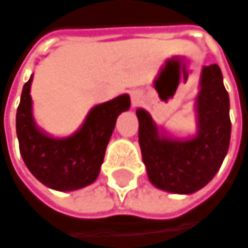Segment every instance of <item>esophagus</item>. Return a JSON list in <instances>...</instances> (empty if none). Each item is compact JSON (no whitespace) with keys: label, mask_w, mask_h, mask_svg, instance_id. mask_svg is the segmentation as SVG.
I'll return each mask as SVG.
<instances>
[{"label":"esophagus","mask_w":248,"mask_h":248,"mask_svg":"<svg viewBox=\"0 0 248 248\" xmlns=\"http://www.w3.org/2000/svg\"><path fill=\"white\" fill-rule=\"evenodd\" d=\"M130 97H132V104L136 107V106H139L141 104V100H142V93H141L140 90H133L132 93H130Z\"/></svg>","instance_id":"34e87169"}]
</instances>
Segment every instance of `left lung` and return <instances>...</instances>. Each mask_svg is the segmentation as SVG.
<instances>
[{
  "label": "left lung",
  "mask_w": 248,
  "mask_h": 248,
  "mask_svg": "<svg viewBox=\"0 0 248 248\" xmlns=\"http://www.w3.org/2000/svg\"><path fill=\"white\" fill-rule=\"evenodd\" d=\"M196 133L178 139L166 134L142 108L139 118V142L151 184L162 191L188 195L213 180L222 165L231 141L229 96L217 64L202 68L195 100Z\"/></svg>",
  "instance_id": "left-lung-1"
}]
</instances>
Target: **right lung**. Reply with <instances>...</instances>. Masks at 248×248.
I'll return each mask as SVG.
<instances>
[{"label": "right lung", "instance_id": "1", "mask_svg": "<svg viewBox=\"0 0 248 248\" xmlns=\"http://www.w3.org/2000/svg\"><path fill=\"white\" fill-rule=\"evenodd\" d=\"M24 83L16 112L19 148L27 169L38 181L56 191H77L96 181L116 118L130 108L129 94H121L92 108L81 127L68 137H52L37 126L30 89Z\"/></svg>", "mask_w": 248, "mask_h": 248}]
</instances>
